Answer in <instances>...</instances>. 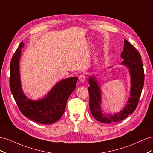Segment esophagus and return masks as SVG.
Masks as SVG:
<instances>
[{
	"instance_id": "obj_1",
	"label": "esophagus",
	"mask_w": 153,
	"mask_h": 153,
	"mask_svg": "<svg viewBox=\"0 0 153 153\" xmlns=\"http://www.w3.org/2000/svg\"><path fill=\"white\" fill-rule=\"evenodd\" d=\"M85 79H86V78H85V76L84 75H81L79 76V80L81 82H85Z\"/></svg>"
}]
</instances>
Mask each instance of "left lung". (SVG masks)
<instances>
[{"label":"left lung","instance_id":"8db88e82","mask_svg":"<svg viewBox=\"0 0 153 153\" xmlns=\"http://www.w3.org/2000/svg\"><path fill=\"white\" fill-rule=\"evenodd\" d=\"M123 59L122 64L126 66L131 76V90L127 104L120 112L113 115H105L101 109V95L100 87L93 76L89 78L90 87L88 88L89 93V107L92 115L97 121L108 124L116 123L126 118L135 110L142 93L144 84V71L141 61V55L130 43L124 39V50L121 54Z\"/></svg>","mask_w":153,"mask_h":153}]
</instances>
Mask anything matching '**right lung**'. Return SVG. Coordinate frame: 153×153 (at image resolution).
<instances>
[{"mask_svg":"<svg viewBox=\"0 0 153 153\" xmlns=\"http://www.w3.org/2000/svg\"><path fill=\"white\" fill-rule=\"evenodd\" d=\"M24 45L21 42L10 64V85L12 94L25 117L40 124L53 123L63 115L69 97L76 86L78 78H68L59 82L43 99L38 101L28 99L22 89L19 71L21 49Z\"/></svg>","mask_w":153,"mask_h":153,"instance_id":"add662e5","label":"right lung"}]
</instances>
